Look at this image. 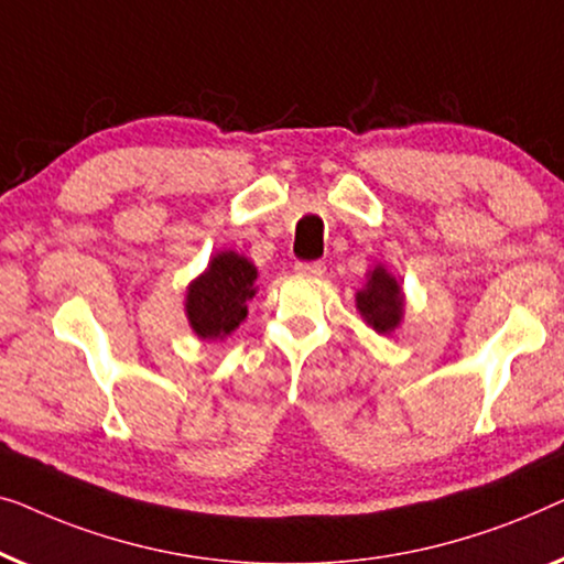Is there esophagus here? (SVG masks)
<instances>
[{
  "label": "esophagus",
  "mask_w": 564,
  "mask_h": 564,
  "mask_svg": "<svg viewBox=\"0 0 564 564\" xmlns=\"http://www.w3.org/2000/svg\"><path fill=\"white\" fill-rule=\"evenodd\" d=\"M299 275H322L324 273V263H296L293 268Z\"/></svg>",
  "instance_id": "1"
}]
</instances>
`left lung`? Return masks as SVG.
<instances>
[{"label":"left lung","mask_w":564,"mask_h":564,"mask_svg":"<svg viewBox=\"0 0 564 564\" xmlns=\"http://www.w3.org/2000/svg\"><path fill=\"white\" fill-rule=\"evenodd\" d=\"M355 306L372 332L393 335L406 314V293L399 279L383 263H378L365 273V285L355 293Z\"/></svg>","instance_id":"obj_1"}]
</instances>
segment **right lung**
I'll return each instance as SVG.
<instances>
[{
    "instance_id": "1",
    "label": "right lung",
    "mask_w": 564,
    "mask_h": 564,
    "mask_svg": "<svg viewBox=\"0 0 564 564\" xmlns=\"http://www.w3.org/2000/svg\"><path fill=\"white\" fill-rule=\"evenodd\" d=\"M258 268L235 250H219L186 285L184 312L194 335L221 343L248 319V301L258 293Z\"/></svg>"
}]
</instances>
